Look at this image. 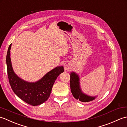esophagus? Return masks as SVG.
Wrapping results in <instances>:
<instances>
[{"label": "esophagus", "mask_w": 127, "mask_h": 127, "mask_svg": "<svg viewBox=\"0 0 127 127\" xmlns=\"http://www.w3.org/2000/svg\"><path fill=\"white\" fill-rule=\"evenodd\" d=\"M70 66L69 64L66 63L64 65V69H65V70H68L70 69Z\"/></svg>", "instance_id": "obj_1"}]
</instances>
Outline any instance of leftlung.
Returning <instances> with one entry per match:
<instances>
[{
	"label": "left lung",
	"instance_id": "1",
	"mask_svg": "<svg viewBox=\"0 0 127 127\" xmlns=\"http://www.w3.org/2000/svg\"><path fill=\"white\" fill-rule=\"evenodd\" d=\"M70 83L72 94L76 99L82 102H88L95 99V97L88 96L82 92L80 87L79 76L75 72H71L70 74Z\"/></svg>",
	"mask_w": 127,
	"mask_h": 127
}]
</instances>
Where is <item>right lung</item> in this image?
I'll list each match as a JSON object with an SVG mask.
<instances>
[{"label": "right lung", "mask_w": 127, "mask_h": 127, "mask_svg": "<svg viewBox=\"0 0 127 127\" xmlns=\"http://www.w3.org/2000/svg\"><path fill=\"white\" fill-rule=\"evenodd\" d=\"M11 46V44L8 48L6 61L7 76L13 92L21 99L32 106L44 103L50 97L55 80L64 71L63 66L56 67L36 82H26L18 77L13 71L10 58Z\"/></svg>", "instance_id": "1"}]
</instances>
